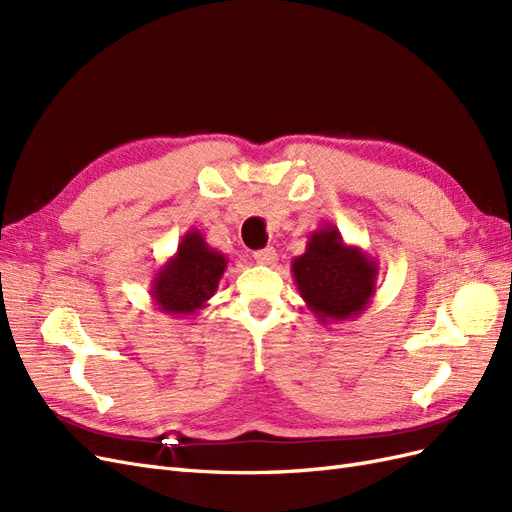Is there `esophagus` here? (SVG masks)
<instances>
[{
	"label": "esophagus",
	"instance_id": "34e87169",
	"mask_svg": "<svg viewBox=\"0 0 512 512\" xmlns=\"http://www.w3.org/2000/svg\"><path fill=\"white\" fill-rule=\"evenodd\" d=\"M254 260L258 262V265H275L277 252L273 250V247H265V250L254 252Z\"/></svg>",
	"mask_w": 512,
	"mask_h": 512
}]
</instances>
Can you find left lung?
Returning <instances> with one entry per match:
<instances>
[{
  "label": "left lung",
  "mask_w": 512,
  "mask_h": 512,
  "mask_svg": "<svg viewBox=\"0 0 512 512\" xmlns=\"http://www.w3.org/2000/svg\"><path fill=\"white\" fill-rule=\"evenodd\" d=\"M292 277L320 324L344 322L359 318L374 299L378 262L327 222L309 235L305 254L292 260Z\"/></svg>",
  "instance_id": "left-lung-1"
}]
</instances>
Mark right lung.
Returning a JSON list of instances; mask_svg holds the SVG:
<instances>
[{
	"label": "right lung",
	"instance_id": "right-lung-1",
	"mask_svg": "<svg viewBox=\"0 0 512 512\" xmlns=\"http://www.w3.org/2000/svg\"><path fill=\"white\" fill-rule=\"evenodd\" d=\"M226 265L228 258L209 247L203 232L190 228L181 237L175 256H170L151 280V299L162 314L194 316L218 290Z\"/></svg>",
	"mask_w": 512,
	"mask_h": 512
}]
</instances>
